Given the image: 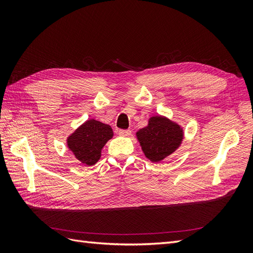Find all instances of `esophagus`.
<instances>
[{
  "label": "esophagus",
  "mask_w": 253,
  "mask_h": 253,
  "mask_svg": "<svg viewBox=\"0 0 253 253\" xmlns=\"http://www.w3.org/2000/svg\"><path fill=\"white\" fill-rule=\"evenodd\" d=\"M119 135L122 137H127L131 135V131H129V129H120Z\"/></svg>",
  "instance_id": "esophagus-1"
}]
</instances>
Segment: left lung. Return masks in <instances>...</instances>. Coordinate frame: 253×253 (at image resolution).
<instances>
[{
	"instance_id": "obj_1",
	"label": "left lung",
	"mask_w": 253,
	"mask_h": 253,
	"mask_svg": "<svg viewBox=\"0 0 253 253\" xmlns=\"http://www.w3.org/2000/svg\"><path fill=\"white\" fill-rule=\"evenodd\" d=\"M185 131L177 122L163 115H154L148 120V126L136 132L144 156L152 163H159L177 150Z\"/></svg>"
}]
</instances>
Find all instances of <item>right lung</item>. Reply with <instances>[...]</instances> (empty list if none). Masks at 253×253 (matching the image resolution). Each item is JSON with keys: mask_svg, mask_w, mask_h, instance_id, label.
<instances>
[{"mask_svg": "<svg viewBox=\"0 0 253 253\" xmlns=\"http://www.w3.org/2000/svg\"><path fill=\"white\" fill-rule=\"evenodd\" d=\"M111 126L96 119H88L66 138L67 148L79 162L94 166L101 158L104 145L113 138Z\"/></svg>", "mask_w": 253, "mask_h": 253, "instance_id": "add662e5", "label": "right lung"}]
</instances>
